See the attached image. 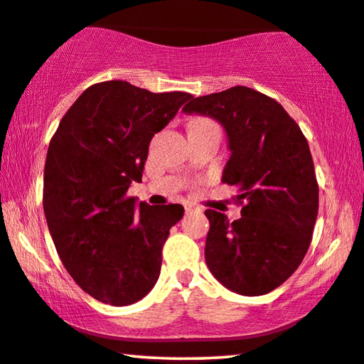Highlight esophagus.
<instances>
[{"mask_svg":"<svg viewBox=\"0 0 364 364\" xmlns=\"http://www.w3.org/2000/svg\"><path fill=\"white\" fill-rule=\"evenodd\" d=\"M184 211H186V214H189V213H198V211H201V209H199L196 204H191V203H186L184 204Z\"/></svg>","mask_w":364,"mask_h":364,"instance_id":"34e87169","label":"esophagus"}]
</instances>
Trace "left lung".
<instances>
[{
    "mask_svg": "<svg viewBox=\"0 0 364 364\" xmlns=\"http://www.w3.org/2000/svg\"><path fill=\"white\" fill-rule=\"evenodd\" d=\"M184 114L214 119L231 156L223 183L239 186L240 218L206 209L204 259L211 274L239 295L282 285L304 260L318 214V184L309 141L277 100L237 85L196 97Z\"/></svg>",
    "mask_w": 364,
    "mask_h": 364,
    "instance_id": "8db88e82",
    "label": "left lung"
}]
</instances>
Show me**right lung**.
Masks as SVG:
<instances>
[{
  "mask_svg": "<svg viewBox=\"0 0 364 364\" xmlns=\"http://www.w3.org/2000/svg\"><path fill=\"white\" fill-rule=\"evenodd\" d=\"M191 97L100 82L82 92L49 143L43 194L49 232L70 277L99 301L132 305L160 277L163 244L184 208L136 203L127 191L141 181L153 135Z\"/></svg>",
  "mask_w": 364,
  "mask_h": 364,
  "instance_id": "1",
  "label": "right lung"
}]
</instances>
